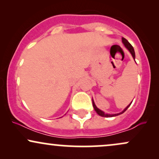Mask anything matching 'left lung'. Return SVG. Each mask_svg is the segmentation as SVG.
<instances>
[{
	"label": "left lung",
	"mask_w": 159,
	"mask_h": 159,
	"mask_svg": "<svg viewBox=\"0 0 159 159\" xmlns=\"http://www.w3.org/2000/svg\"><path fill=\"white\" fill-rule=\"evenodd\" d=\"M122 42H123V45H125V48H127L128 50H129V52H130L131 54H132V57H133V58H134V60H135V53H134V48H133L132 45H131L130 43H129V42H128V40H127L126 39H125V38H124V37L122 38ZM132 102L129 104V105H128V106H127L126 107H125V108L124 109V110H123V111H122V112L119 113V114H105V113L103 112L102 111H101V110H100V109H98V107L96 106V105H95V103H94V102H93V107H94V110L96 111V112L97 113V114H98V115H99V116H104V117H112V116H118V115L122 114H123V113L125 112V111H126L127 109H128V107L130 106L131 104H132Z\"/></svg>",
	"instance_id": "1"
}]
</instances>
